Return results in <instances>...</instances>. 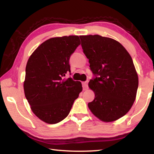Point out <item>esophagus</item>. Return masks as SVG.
I'll return each mask as SVG.
<instances>
[{
    "label": "esophagus",
    "mask_w": 154,
    "mask_h": 154,
    "mask_svg": "<svg viewBox=\"0 0 154 154\" xmlns=\"http://www.w3.org/2000/svg\"><path fill=\"white\" fill-rule=\"evenodd\" d=\"M88 81H86V82H84L82 83L83 90H86L88 89Z\"/></svg>",
    "instance_id": "obj_1"
}]
</instances>
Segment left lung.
<instances>
[{
    "label": "left lung",
    "mask_w": 154,
    "mask_h": 154,
    "mask_svg": "<svg viewBox=\"0 0 154 154\" xmlns=\"http://www.w3.org/2000/svg\"><path fill=\"white\" fill-rule=\"evenodd\" d=\"M79 37L95 76L88 84L95 94L88 107L101 121H116L129 111L136 98L139 78L132 59L113 38L98 35Z\"/></svg>",
    "instance_id": "8db88e82"
}]
</instances>
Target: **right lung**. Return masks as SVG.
Instances as JSON below:
<instances>
[{
    "label": "right lung",
    "instance_id": "add662e5",
    "mask_svg": "<svg viewBox=\"0 0 154 154\" xmlns=\"http://www.w3.org/2000/svg\"><path fill=\"white\" fill-rule=\"evenodd\" d=\"M80 43L78 36L51 38L41 44L27 62L25 96L35 116L47 124L66 118L82 91L80 82L63 79L71 72L70 57Z\"/></svg>",
    "mask_w": 154,
    "mask_h": 154
}]
</instances>
